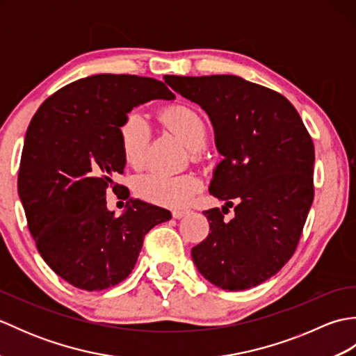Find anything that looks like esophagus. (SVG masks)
I'll return each instance as SVG.
<instances>
[{
    "mask_svg": "<svg viewBox=\"0 0 356 356\" xmlns=\"http://www.w3.org/2000/svg\"><path fill=\"white\" fill-rule=\"evenodd\" d=\"M188 214V209H174L172 211V217L174 218H182Z\"/></svg>",
    "mask_w": 356,
    "mask_h": 356,
    "instance_id": "esophagus-1",
    "label": "esophagus"
}]
</instances>
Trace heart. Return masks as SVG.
<instances>
[{"label":"heart","mask_w":356,"mask_h":356,"mask_svg":"<svg viewBox=\"0 0 356 356\" xmlns=\"http://www.w3.org/2000/svg\"><path fill=\"white\" fill-rule=\"evenodd\" d=\"M163 124L176 133L194 153L205 147L208 125L197 111L184 104L171 105L161 115ZM119 147L127 165L139 168L145 162L151 139V127L142 111L127 113L119 125ZM200 179L194 172L165 174L151 171L136 179L134 191L140 199L165 207H180L199 190Z\"/></svg>","instance_id":"b5f03b06"}]
</instances>
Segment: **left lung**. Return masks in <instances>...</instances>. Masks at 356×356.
I'll return each instance as SVG.
<instances>
[{"label": "left lung", "instance_id": "obj_1", "mask_svg": "<svg viewBox=\"0 0 356 356\" xmlns=\"http://www.w3.org/2000/svg\"><path fill=\"white\" fill-rule=\"evenodd\" d=\"M165 82L208 113L225 157L209 193L226 207L203 213L209 234L191 249L195 266L225 291L266 282L291 260L312 205L311 134L283 95L240 76L166 74ZM228 206L236 216L225 221Z\"/></svg>", "mask_w": 356, "mask_h": 356}]
</instances>
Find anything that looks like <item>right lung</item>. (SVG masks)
I'll return each instance as SVG.
<instances>
[{"label": "right lung", "mask_w": 356, "mask_h": 356, "mask_svg": "<svg viewBox=\"0 0 356 356\" xmlns=\"http://www.w3.org/2000/svg\"><path fill=\"white\" fill-rule=\"evenodd\" d=\"M165 82L136 74H93L49 96L27 128L18 193L44 261L65 282L104 291L125 280L151 228L168 209L130 197L122 214L107 209L108 188L125 161L119 125L133 107L172 99Z\"/></svg>", "instance_id": "obj_1"}]
</instances>
